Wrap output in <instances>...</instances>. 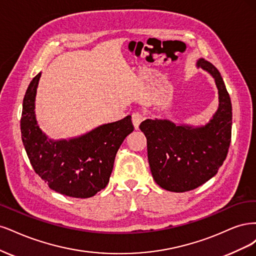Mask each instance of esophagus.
<instances>
[{"label": "esophagus", "mask_w": 256, "mask_h": 256, "mask_svg": "<svg viewBox=\"0 0 256 256\" xmlns=\"http://www.w3.org/2000/svg\"><path fill=\"white\" fill-rule=\"evenodd\" d=\"M144 116L142 114H140V112L133 114V116H132V121H133V126L136 130H138L139 124L144 121Z\"/></svg>", "instance_id": "esophagus-1"}]
</instances>
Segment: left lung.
Returning a JSON list of instances; mask_svg holds the SVG:
<instances>
[{
  "label": "left lung",
  "mask_w": 256,
  "mask_h": 256,
  "mask_svg": "<svg viewBox=\"0 0 256 256\" xmlns=\"http://www.w3.org/2000/svg\"><path fill=\"white\" fill-rule=\"evenodd\" d=\"M196 64L210 74L218 89L219 105L212 119L200 126L146 119L139 126L146 138L154 180L173 192L192 190L216 176L230 144L232 103L224 82L210 62L199 58Z\"/></svg>",
  "instance_id": "obj_1"
}]
</instances>
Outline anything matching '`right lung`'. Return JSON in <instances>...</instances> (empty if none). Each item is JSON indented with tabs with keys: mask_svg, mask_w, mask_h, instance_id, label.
I'll list each match as a JSON object with an SVG mask.
<instances>
[{
	"mask_svg": "<svg viewBox=\"0 0 256 256\" xmlns=\"http://www.w3.org/2000/svg\"><path fill=\"white\" fill-rule=\"evenodd\" d=\"M41 72L32 78L23 98L21 136L37 174L54 192L86 199L110 182L120 146L134 130L132 117L102 124L70 139L53 140L40 130L35 100Z\"/></svg>",
	"mask_w": 256,
	"mask_h": 256,
	"instance_id": "obj_1",
	"label": "right lung"
}]
</instances>
